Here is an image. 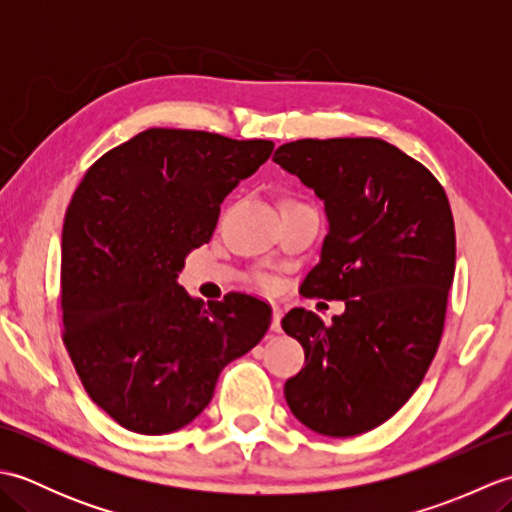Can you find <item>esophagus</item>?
Returning a JSON list of instances; mask_svg holds the SVG:
<instances>
[{
	"instance_id": "obj_1",
	"label": "esophagus",
	"mask_w": 512,
	"mask_h": 512,
	"mask_svg": "<svg viewBox=\"0 0 512 512\" xmlns=\"http://www.w3.org/2000/svg\"><path fill=\"white\" fill-rule=\"evenodd\" d=\"M270 330L281 332V308H273V321H270Z\"/></svg>"
}]
</instances>
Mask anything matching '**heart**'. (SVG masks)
<instances>
[{
  "instance_id": "b5f03b06",
  "label": "heart",
  "mask_w": 512,
  "mask_h": 512,
  "mask_svg": "<svg viewBox=\"0 0 512 512\" xmlns=\"http://www.w3.org/2000/svg\"><path fill=\"white\" fill-rule=\"evenodd\" d=\"M259 281H262V284H268V279H266V277H259Z\"/></svg>"
}]
</instances>
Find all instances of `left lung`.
Listing matches in <instances>:
<instances>
[{
	"instance_id": "obj_1",
	"label": "left lung",
	"mask_w": 512,
	"mask_h": 512,
	"mask_svg": "<svg viewBox=\"0 0 512 512\" xmlns=\"http://www.w3.org/2000/svg\"><path fill=\"white\" fill-rule=\"evenodd\" d=\"M273 160L330 220L301 292L345 301L330 325L306 308L281 319L306 352L286 380L288 407L323 436H358L405 405L438 352L455 273L451 204L427 167L380 138H303Z\"/></svg>"
}]
</instances>
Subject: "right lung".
<instances>
[{
  "instance_id": "add662e5",
  "label": "right lung",
  "mask_w": 512,
  "mask_h": 512,
  "mask_svg": "<svg viewBox=\"0 0 512 512\" xmlns=\"http://www.w3.org/2000/svg\"><path fill=\"white\" fill-rule=\"evenodd\" d=\"M273 147L151 127L76 187L61 235L63 343L88 396L121 427L182 429L209 405L222 369L266 334V301L228 292L204 306L176 277Z\"/></svg>"
}]
</instances>
